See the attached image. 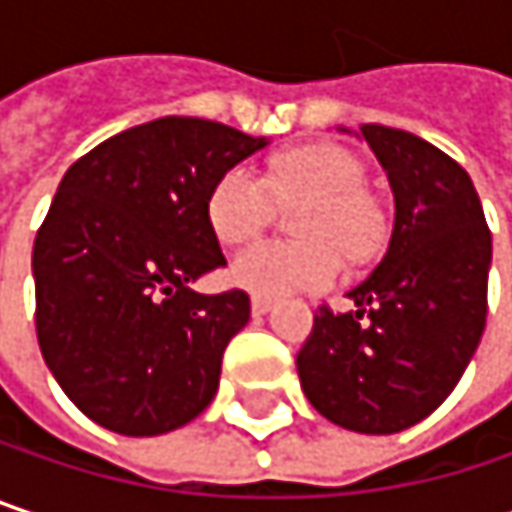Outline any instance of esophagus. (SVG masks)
I'll return each instance as SVG.
<instances>
[{
	"label": "esophagus",
	"instance_id": "34e87169",
	"mask_svg": "<svg viewBox=\"0 0 512 512\" xmlns=\"http://www.w3.org/2000/svg\"><path fill=\"white\" fill-rule=\"evenodd\" d=\"M269 308H272V299H266V296H252V311H255L257 317L266 314Z\"/></svg>",
	"mask_w": 512,
	"mask_h": 512
}]
</instances>
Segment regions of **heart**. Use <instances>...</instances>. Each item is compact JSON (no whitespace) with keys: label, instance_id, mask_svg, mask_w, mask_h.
Masks as SVG:
<instances>
[{"label":"heart","instance_id":"heart-1","mask_svg":"<svg viewBox=\"0 0 512 512\" xmlns=\"http://www.w3.org/2000/svg\"><path fill=\"white\" fill-rule=\"evenodd\" d=\"M367 168L338 145H308L272 162L269 177L249 165L228 168L207 198V219L222 243H246L275 216L278 201L311 207L299 234L308 243L260 240L231 260V281L255 296L323 290L341 275V255H358L376 234V207L364 192Z\"/></svg>","mask_w":512,"mask_h":512}]
</instances>
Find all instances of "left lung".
Returning <instances> with one entry per match:
<instances>
[{
	"label": "left lung",
	"instance_id": "left-lung-1",
	"mask_svg": "<svg viewBox=\"0 0 512 512\" xmlns=\"http://www.w3.org/2000/svg\"><path fill=\"white\" fill-rule=\"evenodd\" d=\"M361 139L394 192L391 243L347 293L356 311L320 305L296 370L323 418L388 436L439 409L474 356L492 234L468 171L445 151L382 124H364Z\"/></svg>",
	"mask_w": 512,
	"mask_h": 512
}]
</instances>
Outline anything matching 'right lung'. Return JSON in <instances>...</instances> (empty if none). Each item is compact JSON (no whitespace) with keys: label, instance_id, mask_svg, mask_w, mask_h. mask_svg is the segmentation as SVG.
Listing matches in <instances>:
<instances>
[{"label":"right lung","instance_id":"right-lung-1","mask_svg":"<svg viewBox=\"0 0 512 512\" xmlns=\"http://www.w3.org/2000/svg\"><path fill=\"white\" fill-rule=\"evenodd\" d=\"M266 139L204 118H156L79 156L35 237V329L61 391L94 424L159 436L219 388L249 293H195L225 266L207 219L216 180Z\"/></svg>","mask_w":512,"mask_h":512}]
</instances>
